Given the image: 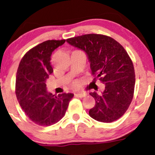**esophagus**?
<instances>
[{
  "label": "esophagus",
  "instance_id": "34e87169",
  "mask_svg": "<svg viewBox=\"0 0 155 155\" xmlns=\"http://www.w3.org/2000/svg\"><path fill=\"white\" fill-rule=\"evenodd\" d=\"M86 93H76L75 94V96L79 97V98H84V97H85L86 96Z\"/></svg>",
  "mask_w": 155,
  "mask_h": 155
}]
</instances>
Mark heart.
<instances>
[{
    "instance_id": "1",
    "label": "heart",
    "mask_w": 155,
    "mask_h": 155,
    "mask_svg": "<svg viewBox=\"0 0 155 155\" xmlns=\"http://www.w3.org/2000/svg\"><path fill=\"white\" fill-rule=\"evenodd\" d=\"M78 86V84H77V82H74L73 83V86L74 87H76V86Z\"/></svg>"
}]
</instances>
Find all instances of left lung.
<instances>
[{"label": "left lung", "instance_id": "8db88e82", "mask_svg": "<svg viewBox=\"0 0 155 155\" xmlns=\"http://www.w3.org/2000/svg\"><path fill=\"white\" fill-rule=\"evenodd\" d=\"M67 42L85 51L92 74L105 84L101 94L90 93L96 100L90 116L102 123L119 119L130 105L135 89V69L128 54L116 40L103 35H84Z\"/></svg>", "mask_w": 155, "mask_h": 155}]
</instances>
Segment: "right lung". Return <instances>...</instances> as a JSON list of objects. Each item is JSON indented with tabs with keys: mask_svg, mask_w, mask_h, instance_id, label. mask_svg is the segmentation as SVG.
<instances>
[{
	"mask_svg": "<svg viewBox=\"0 0 155 155\" xmlns=\"http://www.w3.org/2000/svg\"><path fill=\"white\" fill-rule=\"evenodd\" d=\"M65 40H47L30 49L20 61L15 81V94L20 106L33 123L49 126L65 115L73 94L55 96L47 91L46 81L53 72L52 51Z\"/></svg>",
	"mask_w": 155,
	"mask_h": 155,
	"instance_id": "1",
	"label": "right lung"
}]
</instances>
